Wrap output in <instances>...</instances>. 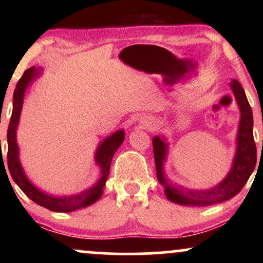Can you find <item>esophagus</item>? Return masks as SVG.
Listing matches in <instances>:
<instances>
[{
  "label": "esophagus",
  "mask_w": 263,
  "mask_h": 263,
  "mask_svg": "<svg viewBox=\"0 0 263 263\" xmlns=\"http://www.w3.org/2000/svg\"><path fill=\"white\" fill-rule=\"evenodd\" d=\"M141 123H142V126H143V127H152L153 126V123H152V121H151L149 119H143V120H141Z\"/></svg>",
  "instance_id": "obj_1"
}]
</instances>
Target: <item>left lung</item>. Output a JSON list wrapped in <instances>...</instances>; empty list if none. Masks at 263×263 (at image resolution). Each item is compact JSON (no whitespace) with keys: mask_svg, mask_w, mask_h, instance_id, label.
Instances as JSON below:
<instances>
[{"mask_svg":"<svg viewBox=\"0 0 263 263\" xmlns=\"http://www.w3.org/2000/svg\"><path fill=\"white\" fill-rule=\"evenodd\" d=\"M230 85L241 111L240 127H238L237 135V151L230 173L218 185L209 190H188L183 189L182 186L173 185L165 178L164 172H163V162L165 159L167 144L158 136L153 138L157 179L164 188L167 198L173 203L190 205V206H206V205L229 200L241 192L255 170L257 149H256V143L253 140V116L251 106L247 101L246 93L241 84L234 79Z\"/></svg>","mask_w":263,"mask_h":263,"instance_id":"1","label":"left lung"}]
</instances>
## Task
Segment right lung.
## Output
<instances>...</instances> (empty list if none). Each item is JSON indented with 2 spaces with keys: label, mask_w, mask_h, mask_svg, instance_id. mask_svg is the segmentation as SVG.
I'll list each match as a JSON object with an SVG mask.
<instances>
[{
  "label": "right lung",
  "mask_w": 263,
  "mask_h": 263,
  "mask_svg": "<svg viewBox=\"0 0 263 263\" xmlns=\"http://www.w3.org/2000/svg\"><path fill=\"white\" fill-rule=\"evenodd\" d=\"M38 74L39 71L34 68V66L27 69L25 73H23L22 78L18 80L16 89H14L13 111H12L11 121L10 125H8L7 131L8 171H10L11 177L13 178L14 182L17 183V185L20 186L27 197L34 201L35 204L41 205V206L45 208V209L57 211V213H70V211L78 210L80 209V208H85L87 205L95 203V201L101 197L102 189H104L105 183H106L108 177V172H110L111 161H112L115 152L119 149V147L121 146L123 140H125V132H123L122 129L121 131L115 132L114 135H111L110 137L106 138V140L99 146L98 151H96L95 158L96 163H98L101 168V178L99 179V182L96 183L95 185L85 190V192L80 193V194L71 195V197L55 198L52 197V195L45 194V193H42L41 190L35 188L25 176V172H23L22 167H21L20 159H18V146L16 142V128L18 121H20L21 110H22L23 96H25L27 86L29 85V83H31ZM2 161H4V158H2Z\"/></svg>",
  "instance_id": "right-lung-1"
}]
</instances>
